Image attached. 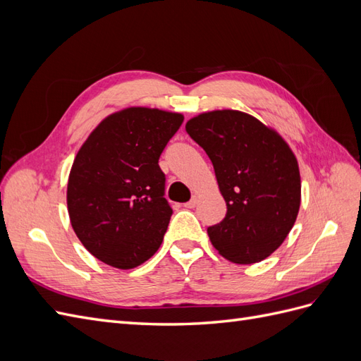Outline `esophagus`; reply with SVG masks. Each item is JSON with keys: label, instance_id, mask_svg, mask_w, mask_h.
Segmentation results:
<instances>
[{"label": "esophagus", "instance_id": "obj_1", "mask_svg": "<svg viewBox=\"0 0 361 361\" xmlns=\"http://www.w3.org/2000/svg\"><path fill=\"white\" fill-rule=\"evenodd\" d=\"M197 202H199V200H197V195H192V199H191L188 203H185L183 206L188 207V209H191V207H194L195 204H197Z\"/></svg>", "mask_w": 361, "mask_h": 361}]
</instances>
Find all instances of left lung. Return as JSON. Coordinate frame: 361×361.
Returning a JSON list of instances; mask_svg holds the SVG:
<instances>
[{"mask_svg": "<svg viewBox=\"0 0 361 361\" xmlns=\"http://www.w3.org/2000/svg\"><path fill=\"white\" fill-rule=\"evenodd\" d=\"M209 157L226 200L224 220L207 227L212 245L235 264H256L283 244L300 211L298 162L276 130L253 116L221 110L187 122Z\"/></svg>", "mask_w": 361, "mask_h": 361, "instance_id": "left-lung-1", "label": "left lung"}]
</instances>
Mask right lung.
Instances as JSON below:
<instances>
[{
	"instance_id": "obj_1",
	"label": "right lung",
	"mask_w": 361,
	"mask_h": 361,
	"mask_svg": "<svg viewBox=\"0 0 361 361\" xmlns=\"http://www.w3.org/2000/svg\"><path fill=\"white\" fill-rule=\"evenodd\" d=\"M183 116L133 106L108 116L76 154L68 182L71 224L106 265L130 269L157 253L173 209L159 157Z\"/></svg>"
}]
</instances>
